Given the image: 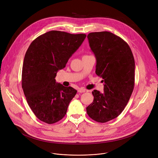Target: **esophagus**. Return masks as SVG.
I'll return each instance as SVG.
<instances>
[{
  "instance_id": "esophagus-1",
  "label": "esophagus",
  "mask_w": 158,
  "mask_h": 158,
  "mask_svg": "<svg viewBox=\"0 0 158 158\" xmlns=\"http://www.w3.org/2000/svg\"><path fill=\"white\" fill-rule=\"evenodd\" d=\"M86 91V89H83V88H79L78 89V92H81V93H83V92H85Z\"/></svg>"
}]
</instances>
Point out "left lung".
<instances>
[{"label": "left lung", "instance_id": "left-lung-1", "mask_svg": "<svg viewBox=\"0 0 158 158\" xmlns=\"http://www.w3.org/2000/svg\"><path fill=\"white\" fill-rule=\"evenodd\" d=\"M90 50L96 61V74L104 81V92L92 91L93 102L86 108L94 120L105 123L118 116L127 105L135 86V59L128 44L109 31L90 33Z\"/></svg>", "mask_w": 158, "mask_h": 158}]
</instances>
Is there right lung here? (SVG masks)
<instances>
[{
    "label": "right lung",
    "mask_w": 158,
    "mask_h": 158,
    "mask_svg": "<svg viewBox=\"0 0 158 158\" xmlns=\"http://www.w3.org/2000/svg\"><path fill=\"white\" fill-rule=\"evenodd\" d=\"M86 37L85 34L52 30L36 38L27 49L22 87L29 106L40 120L52 124L67 113L77 90L56 83L55 78Z\"/></svg>",
    "instance_id": "obj_1"
}]
</instances>
